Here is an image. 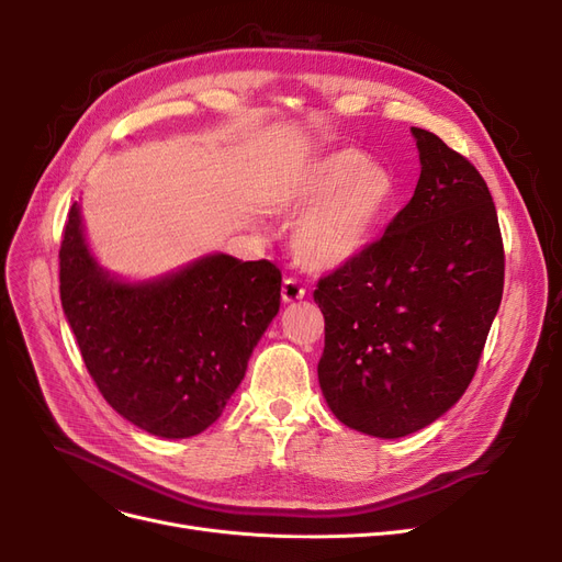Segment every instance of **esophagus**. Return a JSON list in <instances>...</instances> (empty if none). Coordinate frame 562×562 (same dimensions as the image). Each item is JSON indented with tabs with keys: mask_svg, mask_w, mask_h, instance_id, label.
Returning <instances> with one entry per match:
<instances>
[{
	"mask_svg": "<svg viewBox=\"0 0 562 562\" xmlns=\"http://www.w3.org/2000/svg\"><path fill=\"white\" fill-rule=\"evenodd\" d=\"M303 296H305V289L299 284V280L286 278V280L282 282V301H284V303H296V301H301Z\"/></svg>",
	"mask_w": 562,
	"mask_h": 562,
	"instance_id": "obj_1",
	"label": "esophagus"
}]
</instances>
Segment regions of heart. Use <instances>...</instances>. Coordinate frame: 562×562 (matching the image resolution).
Wrapping results in <instances>:
<instances>
[{
	"instance_id": "obj_1",
	"label": "heart",
	"mask_w": 562,
	"mask_h": 562,
	"mask_svg": "<svg viewBox=\"0 0 562 562\" xmlns=\"http://www.w3.org/2000/svg\"><path fill=\"white\" fill-rule=\"evenodd\" d=\"M396 180L352 147L321 155L286 177L273 198L282 216H303L293 229V255L310 271H335L356 261L396 204Z\"/></svg>"
}]
</instances>
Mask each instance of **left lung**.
<instances>
[{
    "label": "left lung",
    "instance_id": "1",
    "mask_svg": "<svg viewBox=\"0 0 562 562\" xmlns=\"http://www.w3.org/2000/svg\"><path fill=\"white\" fill-rule=\"evenodd\" d=\"M415 195L356 261L314 289L318 382L335 417L373 437L432 424L464 394L504 296L496 206L476 166L412 127Z\"/></svg>",
    "mask_w": 562,
    "mask_h": 562
}]
</instances>
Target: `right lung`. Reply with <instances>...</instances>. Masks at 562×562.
<instances>
[{
    "label": "right lung",
    "mask_w": 562,
    "mask_h": 562,
    "mask_svg": "<svg viewBox=\"0 0 562 562\" xmlns=\"http://www.w3.org/2000/svg\"><path fill=\"white\" fill-rule=\"evenodd\" d=\"M58 266L61 305L100 394L168 439L198 435L223 415L280 310L282 273L269 259L210 255L155 282L111 278L88 252L77 202Z\"/></svg>",
    "instance_id": "1"
}]
</instances>
